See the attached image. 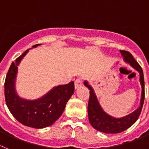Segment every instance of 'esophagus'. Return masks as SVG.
Listing matches in <instances>:
<instances>
[{
  "label": "esophagus",
  "mask_w": 149,
  "mask_h": 149,
  "mask_svg": "<svg viewBox=\"0 0 149 149\" xmlns=\"http://www.w3.org/2000/svg\"><path fill=\"white\" fill-rule=\"evenodd\" d=\"M81 84H82V80H81V78H78L75 80V88H79L81 86Z\"/></svg>",
  "instance_id": "obj_1"
}]
</instances>
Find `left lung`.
Instances as JSON below:
<instances>
[{"mask_svg": "<svg viewBox=\"0 0 149 149\" xmlns=\"http://www.w3.org/2000/svg\"><path fill=\"white\" fill-rule=\"evenodd\" d=\"M122 56L125 62L128 63L134 69L140 73V82L141 84L142 93L140 107L130 114L122 118H115L105 113L98 101L93 88L87 81H84V86L90 90V98L88 105L89 122L95 129L105 134H117L125 131L132 125L139 118L145 99L144 76L140 65L134 58L133 56L128 51L120 50Z\"/></svg>", "mask_w": 149, "mask_h": 149, "instance_id": "1", "label": "left lung"}]
</instances>
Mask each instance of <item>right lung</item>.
Wrapping results in <instances>:
<instances>
[{"instance_id": "1", "label": "right lung", "mask_w": 149, "mask_h": 149, "mask_svg": "<svg viewBox=\"0 0 149 149\" xmlns=\"http://www.w3.org/2000/svg\"><path fill=\"white\" fill-rule=\"evenodd\" d=\"M41 45H36L35 48ZM29 49L15 61L12 63L4 83L6 105L16 120L26 126L44 128L53 125L61 116L66 104L74 93V82L54 87L47 93L38 100H28L21 98L15 91V80L18 66Z\"/></svg>"}]
</instances>
